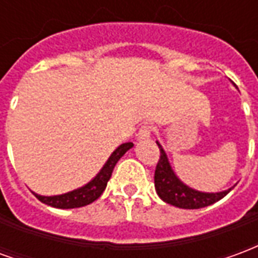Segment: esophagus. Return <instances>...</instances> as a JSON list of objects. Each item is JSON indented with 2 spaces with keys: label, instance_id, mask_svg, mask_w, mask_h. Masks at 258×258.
<instances>
[{
  "label": "esophagus",
  "instance_id": "obj_1",
  "mask_svg": "<svg viewBox=\"0 0 258 258\" xmlns=\"http://www.w3.org/2000/svg\"><path fill=\"white\" fill-rule=\"evenodd\" d=\"M151 135H152L151 125H142V127L140 128V131H138L137 137H138V140L140 141H144V140H148V138H151Z\"/></svg>",
  "mask_w": 258,
  "mask_h": 258
}]
</instances>
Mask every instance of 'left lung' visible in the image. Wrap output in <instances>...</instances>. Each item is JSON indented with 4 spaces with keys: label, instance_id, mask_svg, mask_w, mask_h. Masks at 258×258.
<instances>
[{
    "label": "left lung",
    "instance_id": "left-lung-1",
    "mask_svg": "<svg viewBox=\"0 0 258 258\" xmlns=\"http://www.w3.org/2000/svg\"><path fill=\"white\" fill-rule=\"evenodd\" d=\"M156 144L160 149V159L155 171V188L163 202L179 209H202L221 200L233 189L232 186L222 192H200L190 188L177 177L163 146L157 141Z\"/></svg>",
    "mask_w": 258,
    "mask_h": 258
}]
</instances>
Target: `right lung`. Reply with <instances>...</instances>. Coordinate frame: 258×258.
Instances as JSON below:
<instances>
[{
    "label": "right lung",
    "instance_id": "1",
    "mask_svg": "<svg viewBox=\"0 0 258 258\" xmlns=\"http://www.w3.org/2000/svg\"><path fill=\"white\" fill-rule=\"evenodd\" d=\"M133 146H134L133 142H125V144H121L120 146H117L113 151L112 155L109 156L106 163L103 164V167L99 170V173L96 174L90 182H87L81 188L70 190L68 194L55 195V196H42V195L34 194V192L33 194L40 202L51 206V207H56V209H76V207H83V206L90 205L103 194V190H105L107 185V181L112 177L113 168L116 166V163Z\"/></svg>",
    "mask_w": 258,
    "mask_h": 258
}]
</instances>
